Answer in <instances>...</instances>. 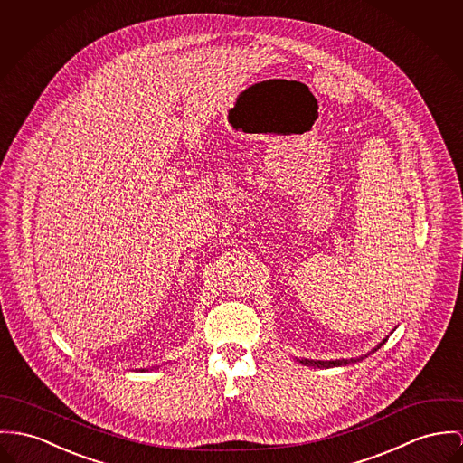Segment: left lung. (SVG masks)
Masks as SVG:
<instances>
[{
    "label": "left lung",
    "instance_id": "1",
    "mask_svg": "<svg viewBox=\"0 0 463 463\" xmlns=\"http://www.w3.org/2000/svg\"><path fill=\"white\" fill-rule=\"evenodd\" d=\"M386 340H388V336L375 347V349H372L368 354H364V356L357 357V359H335V361H314V359H298L301 364H305V366H314V368H333V366H347V364H351V363H357V361H363L364 357L370 356L372 353H375L377 349H381L384 344H386Z\"/></svg>",
    "mask_w": 463,
    "mask_h": 463
}]
</instances>
